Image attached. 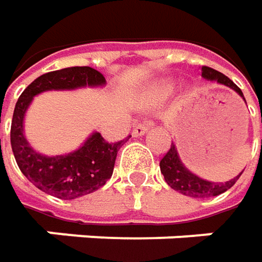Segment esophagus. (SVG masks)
I'll list each match as a JSON object with an SVG mask.
<instances>
[{"instance_id": "esophagus-1", "label": "esophagus", "mask_w": 262, "mask_h": 262, "mask_svg": "<svg viewBox=\"0 0 262 262\" xmlns=\"http://www.w3.org/2000/svg\"><path fill=\"white\" fill-rule=\"evenodd\" d=\"M148 130V126L145 124V123H138V124H135L133 126V132H132V135L133 136H142V135H145Z\"/></svg>"}]
</instances>
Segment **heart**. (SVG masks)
<instances>
[{
	"instance_id": "heart-1",
	"label": "heart",
	"mask_w": 262,
	"mask_h": 262,
	"mask_svg": "<svg viewBox=\"0 0 262 262\" xmlns=\"http://www.w3.org/2000/svg\"><path fill=\"white\" fill-rule=\"evenodd\" d=\"M171 88H172V86L169 85V84H167V85H165V91H171Z\"/></svg>"
}]
</instances>
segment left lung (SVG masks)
Instances as JSON below:
<instances>
[{
    "label": "left lung",
    "instance_id": "1",
    "mask_svg": "<svg viewBox=\"0 0 262 262\" xmlns=\"http://www.w3.org/2000/svg\"><path fill=\"white\" fill-rule=\"evenodd\" d=\"M202 77L209 79V81H216L217 84H222V85L229 86L244 98L241 88L236 84H233L229 78L223 75L219 71L209 68V67H202ZM159 167H161V172L164 174L167 184L171 188H174L176 191L184 194V195L194 197V199H207V197H213V195H219V194L225 193L226 190H229L230 187L236 183V180L242 174L241 172L239 176L226 181V183H212V181L203 180L184 167V164L181 162V159L178 157V152H177L174 143H171V148L168 149L164 158L161 159Z\"/></svg>",
    "mask_w": 262,
    "mask_h": 262
}]
</instances>
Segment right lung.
I'll return each mask as SVG.
<instances>
[{"label":"right lung","mask_w":262,"mask_h":262,"mask_svg":"<svg viewBox=\"0 0 262 262\" xmlns=\"http://www.w3.org/2000/svg\"><path fill=\"white\" fill-rule=\"evenodd\" d=\"M104 84L105 78L94 68L72 67L43 74L20 95L11 122V148L20 171L41 191L62 200H74L101 188L113 176L116 157L124 139L108 143L94 132L74 152L56 157L41 155L29 145L23 133L24 116L33 97L52 90H77Z\"/></svg>","instance_id":"obj_1"}]
</instances>
